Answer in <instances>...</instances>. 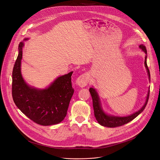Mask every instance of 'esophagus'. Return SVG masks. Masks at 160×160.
Listing matches in <instances>:
<instances>
[{"instance_id": "1", "label": "esophagus", "mask_w": 160, "mask_h": 160, "mask_svg": "<svg viewBox=\"0 0 160 160\" xmlns=\"http://www.w3.org/2000/svg\"><path fill=\"white\" fill-rule=\"evenodd\" d=\"M89 75L88 73L81 75L76 80V84L80 88H84L89 82Z\"/></svg>"}]
</instances>
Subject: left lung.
I'll list each match as a JSON object with an SVG mask.
<instances>
[{"label": "left lung", "mask_w": 160, "mask_h": 160, "mask_svg": "<svg viewBox=\"0 0 160 160\" xmlns=\"http://www.w3.org/2000/svg\"><path fill=\"white\" fill-rule=\"evenodd\" d=\"M140 48L145 53H146V54H147V50H146V47L143 46V45H140ZM146 59H147V55L146 56V57H145V62L144 63H145V66H146V68L148 70V75L150 78V72H149V68L148 67ZM89 91H90L91 95L92 96L94 112V115H95V118H96L97 121L98 122V123L99 124L102 125L103 126L108 127V128H116V127L121 126L124 124L128 123L130 121H132L133 119H134L135 118H137L142 112H143V110L145 109V108H146L147 103L148 102L149 97V90L146 103H145L144 105L142 107V108L140 110L134 113L132 115L127 116V117H115V116L108 115L105 114L104 113V112L102 110V108H101V105H100L98 93L94 89L91 88L89 89Z\"/></svg>", "instance_id": "left-lung-1"}]
</instances>
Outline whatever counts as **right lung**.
Returning a JSON list of instances; mask_svg holds the SVG:
<instances>
[{"label": "right lung", "instance_id": "1", "mask_svg": "<svg viewBox=\"0 0 160 160\" xmlns=\"http://www.w3.org/2000/svg\"><path fill=\"white\" fill-rule=\"evenodd\" d=\"M23 43L18 46V55L12 73V96L14 103L27 118L42 126L53 125L65 118L74 89L72 72L58 77L48 88L38 90L24 82L20 71Z\"/></svg>", "mask_w": 160, "mask_h": 160}]
</instances>
